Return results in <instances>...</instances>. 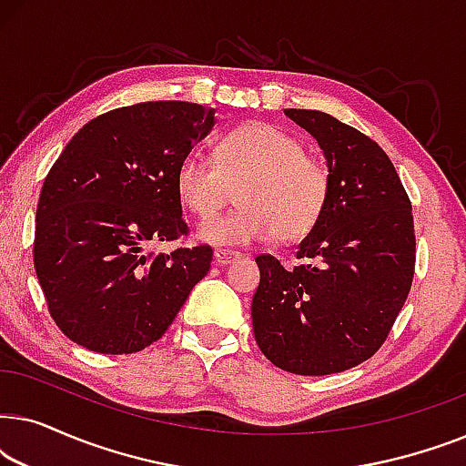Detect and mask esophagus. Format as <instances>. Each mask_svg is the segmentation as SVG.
Wrapping results in <instances>:
<instances>
[{
    "label": "esophagus",
    "instance_id": "1",
    "mask_svg": "<svg viewBox=\"0 0 466 466\" xmlns=\"http://www.w3.org/2000/svg\"><path fill=\"white\" fill-rule=\"evenodd\" d=\"M238 258H239V254L231 252V250H216L214 252L216 265H228V263H233V260H238Z\"/></svg>",
    "mask_w": 466,
    "mask_h": 466
}]
</instances>
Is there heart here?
<instances>
[{
  "mask_svg": "<svg viewBox=\"0 0 466 466\" xmlns=\"http://www.w3.org/2000/svg\"><path fill=\"white\" fill-rule=\"evenodd\" d=\"M176 195L199 218L227 206L239 187V209L203 222V244L244 248L276 235L295 241L320 222L330 195L329 169L305 155L303 144L269 123H246L228 131L214 148V161L190 150L176 167Z\"/></svg>",
  "mask_w": 466,
  "mask_h": 466,
  "instance_id": "obj_1",
  "label": "heart"
}]
</instances>
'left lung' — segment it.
<instances>
[{
  "label": "left lung",
  "instance_id": "left-lung-1",
  "mask_svg": "<svg viewBox=\"0 0 466 466\" xmlns=\"http://www.w3.org/2000/svg\"><path fill=\"white\" fill-rule=\"evenodd\" d=\"M327 158L330 195L297 246L292 269L257 257L252 329L260 352L297 375H330L371 359L386 341L416 265L411 203L384 150L341 120L284 110Z\"/></svg>",
  "mask_w": 466,
  "mask_h": 466
}]
</instances>
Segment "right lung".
<instances>
[{
	"label": "right lung",
	"mask_w": 466,
	"mask_h": 466,
	"mask_svg": "<svg viewBox=\"0 0 466 466\" xmlns=\"http://www.w3.org/2000/svg\"><path fill=\"white\" fill-rule=\"evenodd\" d=\"M212 107L146 101L86 123L44 180L34 265L48 311L78 346L133 354L161 339L212 248L146 252L188 233L176 167L214 129Z\"/></svg>",
	"instance_id": "1"
}]
</instances>
